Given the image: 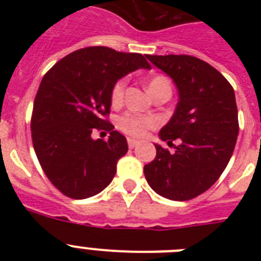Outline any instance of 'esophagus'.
Returning <instances> with one entry per match:
<instances>
[{"mask_svg": "<svg viewBox=\"0 0 261 261\" xmlns=\"http://www.w3.org/2000/svg\"><path fill=\"white\" fill-rule=\"evenodd\" d=\"M137 145H138V141H136V140H133V138H128V146L130 147V149L136 147Z\"/></svg>", "mask_w": 261, "mask_h": 261, "instance_id": "obj_1", "label": "esophagus"}]
</instances>
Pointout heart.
<instances>
[{
	"label": "heart",
	"mask_w": 261,
	"mask_h": 261,
	"mask_svg": "<svg viewBox=\"0 0 261 261\" xmlns=\"http://www.w3.org/2000/svg\"><path fill=\"white\" fill-rule=\"evenodd\" d=\"M125 87L126 78H120L115 82L112 89H111V102H112V105L117 106L123 102ZM163 87L171 89L170 81L163 75H155L149 81V91L151 93V95ZM156 123L158 121L153 116H144V115H138L135 112H126V114L121 115L117 120V128L123 133L132 136V137H144L147 130L154 128Z\"/></svg>",
	"instance_id": "b5f03b06"
}]
</instances>
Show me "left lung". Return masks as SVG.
<instances>
[{
	"label": "left lung",
	"instance_id": "8db88e82",
	"mask_svg": "<svg viewBox=\"0 0 261 261\" xmlns=\"http://www.w3.org/2000/svg\"><path fill=\"white\" fill-rule=\"evenodd\" d=\"M146 57L177 87L176 110L159 137L168 144L180 140V145L172 153L155 145L156 155L145 165V177L158 195L187 201L208 191L231 158L239 133L234 89L216 68L197 57Z\"/></svg>",
	"mask_w": 261,
	"mask_h": 261
}]
</instances>
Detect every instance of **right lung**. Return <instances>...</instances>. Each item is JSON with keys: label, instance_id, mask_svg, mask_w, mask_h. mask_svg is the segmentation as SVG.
Masks as SVG:
<instances>
[{"label": "right lung", "instance_id": "right-lung-1", "mask_svg": "<svg viewBox=\"0 0 261 261\" xmlns=\"http://www.w3.org/2000/svg\"><path fill=\"white\" fill-rule=\"evenodd\" d=\"M140 68L150 69L141 53L86 47L44 74L32 108V145L44 174L62 195L87 199L112 181L128 144L107 119L111 89ZM95 130H108L109 141L93 140Z\"/></svg>", "mask_w": 261, "mask_h": 261}]
</instances>
